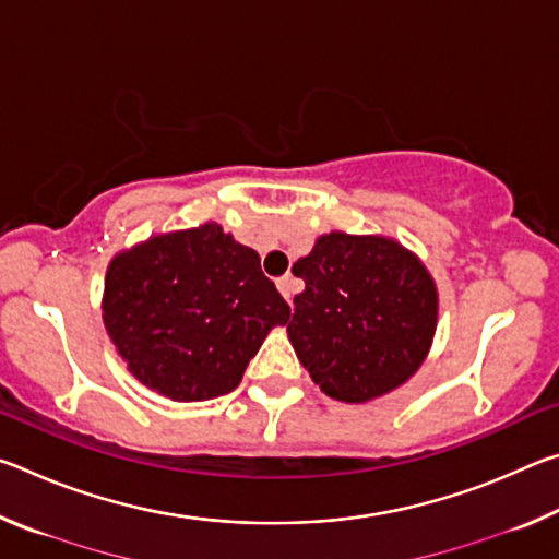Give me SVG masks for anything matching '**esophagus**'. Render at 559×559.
<instances>
[{
  "mask_svg": "<svg viewBox=\"0 0 559 559\" xmlns=\"http://www.w3.org/2000/svg\"><path fill=\"white\" fill-rule=\"evenodd\" d=\"M276 286H278V290L283 293V298H286V300L290 302V300H293V293H296V281H293L290 273H286V276H281V278L276 281Z\"/></svg>",
  "mask_w": 559,
  "mask_h": 559,
  "instance_id": "34e87169",
  "label": "esophagus"
}]
</instances>
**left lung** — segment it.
<instances>
[{"label": "left lung", "instance_id": "8db88e82", "mask_svg": "<svg viewBox=\"0 0 559 559\" xmlns=\"http://www.w3.org/2000/svg\"><path fill=\"white\" fill-rule=\"evenodd\" d=\"M288 337L328 396L362 404L419 370L437 333L439 296L427 266L386 236L323 234L293 266Z\"/></svg>", "mask_w": 559, "mask_h": 559}]
</instances>
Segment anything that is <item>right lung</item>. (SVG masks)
Returning <instances> with one entry per match:
<instances>
[{
  "mask_svg": "<svg viewBox=\"0 0 559 559\" xmlns=\"http://www.w3.org/2000/svg\"><path fill=\"white\" fill-rule=\"evenodd\" d=\"M288 302L219 224L150 236L110 261L103 323L130 374L173 402L236 390Z\"/></svg>",
  "mask_w": 559,
  "mask_h": 559,
  "instance_id": "add662e5",
  "label": "right lung"
}]
</instances>
